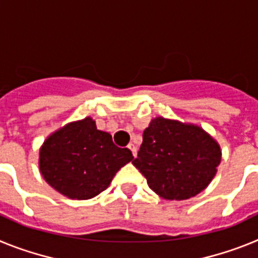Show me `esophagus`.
<instances>
[{
	"instance_id": "obj_1",
	"label": "esophagus",
	"mask_w": 258,
	"mask_h": 258,
	"mask_svg": "<svg viewBox=\"0 0 258 258\" xmlns=\"http://www.w3.org/2000/svg\"><path fill=\"white\" fill-rule=\"evenodd\" d=\"M127 149L131 150L132 154H133V156H134V157L137 156V147H136V146L133 145V143H129V145H127Z\"/></svg>"
}]
</instances>
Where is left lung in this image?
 <instances>
[{"label":"left lung","mask_w":258,"mask_h":258,"mask_svg":"<svg viewBox=\"0 0 258 258\" xmlns=\"http://www.w3.org/2000/svg\"><path fill=\"white\" fill-rule=\"evenodd\" d=\"M221 156L217 141L199 125L159 116L143 132L133 165L160 198L186 200L211 183Z\"/></svg>","instance_id":"obj_1"}]
</instances>
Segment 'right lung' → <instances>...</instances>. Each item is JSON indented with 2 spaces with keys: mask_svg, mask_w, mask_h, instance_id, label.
I'll list each match as a JSON object with an SVG mask.
<instances>
[{
  "mask_svg": "<svg viewBox=\"0 0 258 258\" xmlns=\"http://www.w3.org/2000/svg\"><path fill=\"white\" fill-rule=\"evenodd\" d=\"M107 132L98 131L90 116L66 124L50 134L40 149L38 168L45 181L61 195L76 200L106 190L120 168L133 160Z\"/></svg>",
  "mask_w": 258,
  "mask_h": 258,
  "instance_id": "obj_1",
  "label": "right lung"
}]
</instances>
